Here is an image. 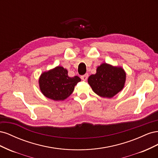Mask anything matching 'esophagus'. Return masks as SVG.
Segmentation results:
<instances>
[{"instance_id":"34e87169","label":"esophagus","mask_w":158,"mask_h":158,"mask_svg":"<svg viewBox=\"0 0 158 158\" xmlns=\"http://www.w3.org/2000/svg\"><path fill=\"white\" fill-rule=\"evenodd\" d=\"M80 78H81V79H82V80L85 81L88 78V74H84L83 76H81Z\"/></svg>"}]
</instances>
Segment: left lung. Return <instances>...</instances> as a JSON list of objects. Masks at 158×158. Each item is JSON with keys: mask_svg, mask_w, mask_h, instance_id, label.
Instances as JSON below:
<instances>
[{"mask_svg": "<svg viewBox=\"0 0 158 158\" xmlns=\"http://www.w3.org/2000/svg\"><path fill=\"white\" fill-rule=\"evenodd\" d=\"M126 73L122 67L103 63L96 73L89 76L88 82L94 92L102 98H111L123 89Z\"/></svg>", "mask_w": 158, "mask_h": 158, "instance_id": "obj_1", "label": "left lung"}]
</instances>
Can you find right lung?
Segmentation results:
<instances>
[{"label":"right lung","mask_w":158,"mask_h":158,"mask_svg":"<svg viewBox=\"0 0 158 158\" xmlns=\"http://www.w3.org/2000/svg\"><path fill=\"white\" fill-rule=\"evenodd\" d=\"M81 79L77 76L69 77L68 71L62 66L43 73L39 79L40 88L45 97L55 101H63L73 92Z\"/></svg>","instance_id":"right-lung-1"}]
</instances>
